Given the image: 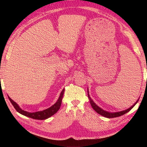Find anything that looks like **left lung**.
Here are the masks:
<instances>
[{
  "label": "left lung",
  "instance_id": "obj_1",
  "mask_svg": "<svg viewBox=\"0 0 147 147\" xmlns=\"http://www.w3.org/2000/svg\"><path fill=\"white\" fill-rule=\"evenodd\" d=\"M88 96L89 97V101H90V104L92 106V108H93V109L94 111H96V113H98V114H100V115H102L104 117H107V118H114V117H119V116H121L124 115V114L126 113L127 112H128L129 111H130L131 109H132L134 108V106L136 105V104H137V102H138V100L136 101V102L134 103V105L132 106H131L130 108H129L128 109H126V110H123V111H118V112H114V113H111V112H109V111H106L105 110H104V109H102V108H100V107H98L96 104L93 101V100L91 98L90 96H89V91L88 90Z\"/></svg>",
  "mask_w": 147,
  "mask_h": 147
}]
</instances>
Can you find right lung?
Segmentation results:
<instances>
[{"label": "right lung", "instance_id": "right-lung-1", "mask_svg": "<svg viewBox=\"0 0 147 147\" xmlns=\"http://www.w3.org/2000/svg\"><path fill=\"white\" fill-rule=\"evenodd\" d=\"M64 91H65V89H63V90H62V91L60 93V95L59 96V98L58 99V100H57L56 102L54 104L53 106L50 107V108L48 109H45V110L37 111V112H33V113H30V112H28V111L23 110V109L20 108L18 104H17L16 102H14L10 97H9V96H8V98H9V100H10L11 103L12 104V105L13 106L15 109H16L17 111H18L19 113L34 119L44 120V119H48L50 117L54 115V114H55L57 111L59 110V109L60 108V106L61 104V100H62V98H63V96L64 93Z\"/></svg>", "mask_w": 147, "mask_h": 147}]
</instances>
